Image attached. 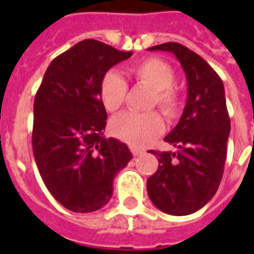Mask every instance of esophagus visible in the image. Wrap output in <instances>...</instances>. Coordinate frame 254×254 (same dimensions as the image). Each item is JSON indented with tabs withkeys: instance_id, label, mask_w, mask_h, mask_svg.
<instances>
[{
	"instance_id": "obj_1",
	"label": "esophagus",
	"mask_w": 254,
	"mask_h": 254,
	"mask_svg": "<svg viewBox=\"0 0 254 254\" xmlns=\"http://www.w3.org/2000/svg\"><path fill=\"white\" fill-rule=\"evenodd\" d=\"M130 151H132V154L134 155V156H138V155H141L144 152L143 149H138L136 148V147H130Z\"/></svg>"
}]
</instances>
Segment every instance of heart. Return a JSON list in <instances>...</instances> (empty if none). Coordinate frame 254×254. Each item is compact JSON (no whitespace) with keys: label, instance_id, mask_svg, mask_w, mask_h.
Masks as SVG:
<instances>
[{"label":"heart","instance_id":"obj_1","mask_svg":"<svg viewBox=\"0 0 254 254\" xmlns=\"http://www.w3.org/2000/svg\"><path fill=\"white\" fill-rule=\"evenodd\" d=\"M133 77L154 91L151 107L158 106L166 117H174L178 113L180 99L174 84L176 74L173 67L160 58H145L132 67ZM127 84L117 72L106 73L100 81V99L107 111H117L125 103ZM111 133L133 147H145L165 129L163 118L158 113H122L114 117L110 124Z\"/></svg>","mask_w":254,"mask_h":254}]
</instances>
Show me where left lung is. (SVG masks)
Segmentation results:
<instances>
[{
	"label": "left lung",
	"instance_id": "8db88e82",
	"mask_svg": "<svg viewBox=\"0 0 254 254\" xmlns=\"http://www.w3.org/2000/svg\"><path fill=\"white\" fill-rule=\"evenodd\" d=\"M148 50L176 56L187 76L188 98L180 122L165 137L178 151H149L159 167L148 178L147 191L160 211L190 215L215 196L223 177L230 134L223 81L198 54L180 43Z\"/></svg>",
	"mask_w": 254,
	"mask_h": 254
}]
</instances>
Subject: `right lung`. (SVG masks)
<instances>
[{
  "label": "right lung",
  "instance_id": "add662e5",
  "mask_svg": "<svg viewBox=\"0 0 254 254\" xmlns=\"http://www.w3.org/2000/svg\"><path fill=\"white\" fill-rule=\"evenodd\" d=\"M132 56L85 39L54 58L34 102L32 149L52 196L73 212H94L113 196L117 173L132 159L125 143L105 138L100 99L106 72Z\"/></svg>",
  "mask_w": 254,
  "mask_h": 254
}]
</instances>
